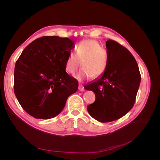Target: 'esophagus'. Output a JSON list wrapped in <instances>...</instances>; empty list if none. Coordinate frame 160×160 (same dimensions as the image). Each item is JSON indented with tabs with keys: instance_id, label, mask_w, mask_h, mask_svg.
I'll return each instance as SVG.
<instances>
[{
	"instance_id": "34e87169",
	"label": "esophagus",
	"mask_w": 160,
	"mask_h": 160,
	"mask_svg": "<svg viewBox=\"0 0 160 160\" xmlns=\"http://www.w3.org/2000/svg\"><path fill=\"white\" fill-rule=\"evenodd\" d=\"M79 90L80 91H85V89H84V87L82 85H79Z\"/></svg>"
}]
</instances>
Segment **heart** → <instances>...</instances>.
I'll return each mask as SVG.
<instances>
[{"instance_id": "heart-1", "label": "heart", "mask_w": 160, "mask_h": 160, "mask_svg": "<svg viewBox=\"0 0 160 160\" xmlns=\"http://www.w3.org/2000/svg\"><path fill=\"white\" fill-rule=\"evenodd\" d=\"M76 55L71 53L67 57L65 69L67 73L74 75L80 67L82 69L75 75L79 81L92 78H99L103 75L108 66L107 52L99 43L94 39L81 41L75 48Z\"/></svg>"}]
</instances>
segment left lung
I'll use <instances>...</instances> for the list:
<instances>
[{
  "instance_id": "obj_1",
  "label": "left lung",
  "mask_w": 160,
  "mask_h": 160,
  "mask_svg": "<svg viewBox=\"0 0 160 160\" xmlns=\"http://www.w3.org/2000/svg\"><path fill=\"white\" fill-rule=\"evenodd\" d=\"M108 66L103 75L84 87L93 91L95 101L88 106L92 118L100 122L117 120L132 109L141 81L136 61L126 48L106 41Z\"/></svg>"
}]
</instances>
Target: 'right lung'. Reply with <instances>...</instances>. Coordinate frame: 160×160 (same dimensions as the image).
Listing matches in <instances>:
<instances>
[{"label":"right lung","instance_id":"add662e5","mask_svg":"<svg viewBox=\"0 0 160 160\" xmlns=\"http://www.w3.org/2000/svg\"><path fill=\"white\" fill-rule=\"evenodd\" d=\"M73 41L43 36L25 47L16 62L14 91L22 108L36 119L55 118L63 109L78 82L65 71Z\"/></svg>","mask_w":160,"mask_h":160}]
</instances>
